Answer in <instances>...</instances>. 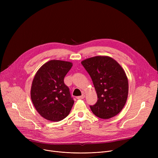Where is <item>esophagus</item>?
Wrapping results in <instances>:
<instances>
[{"label":"esophagus","instance_id":"1","mask_svg":"<svg viewBox=\"0 0 158 158\" xmlns=\"http://www.w3.org/2000/svg\"><path fill=\"white\" fill-rule=\"evenodd\" d=\"M85 97V95H82L81 96L77 97L76 98H77V99H83Z\"/></svg>","mask_w":158,"mask_h":158}]
</instances>
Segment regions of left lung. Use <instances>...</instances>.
I'll use <instances>...</instances> for the list:
<instances>
[{"mask_svg":"<svg viewBox=\"0 0 158 158\" xmlns=\"http://www.w3.org/2000/svg\"><path fill=\"white\" fill-rule=\"evenodd\" d=\"M96 90L98 100L89 106L97 117L109 119L118 114L125 106L129 84L125 71L109 56H95L81 61Z\"/></svg>","mask_w":158,"mask_h":158,"instance_id":"8db88e82","label":"left lung"}]
</instances>
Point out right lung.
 <instances>
[{
	"instance_id": "right-lung-1",
	"label": "right lung",
	"mask_w": 158,
	"mask_h": 158,
	"mask_svg": "<svg viewBox=\"0 0 158 158\" xmlns=\"http://www.w3.org/2000/svg\"><path fill=\"white\" fill-rule=\"evenodd\" d=\"M72 66L69 61L51 60L41 66L33 79L31 97L41 117L59 122L70 113L74 101L64 78Z\"/></svg>"
}]
</instances>
